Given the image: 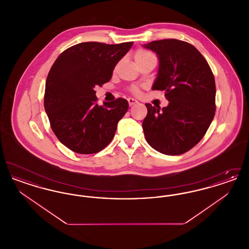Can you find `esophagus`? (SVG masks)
Returning a JSON list of instances; mask_svg holds the SVG:
<instances>
[{
	"mask_svg": "<svg viewBox=\"0 0 249 249\" xmlns=\"http://www.w3.org/2000/svg\"><path fill=\"white\" fill-rule=\"evenodd\" d=\"M128 103H129V106H130V107H132V106L138 104V101H136V100L133 99V98H129V99H128Z\"/></svg>",
	"mask_w": 249,
	"mask_h": 249,
	"instance_id": "obj_1",
	"label": "esophagus"
}]
</instances>
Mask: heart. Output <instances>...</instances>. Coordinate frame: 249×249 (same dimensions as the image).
<instances>
[{
    "label": "heart",
    "mask_w": 249,
    "mask_h": 249,
    "mask_svg": "<svg viewBox=\"0 0 249 249\" xmlns=\"http://www.w3.org/2000/svg\"><path fill=\"white\" fill-rule=\"evenodd\" d=\"M155 56L153 54H151L150 52L144 50V49H138L135 51L134 53V59L136 63L140 62V61H143L145 59H150V58H154ZM131 92L133 94H139L140 93V89L138 87H132L131 88Z\"/></svg>",
    "instance_id": "heart-1"
}]
</instances>
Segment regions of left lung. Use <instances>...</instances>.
Masks as SVG:
<instances>
[{
    "mask_svg": "<svg viewBox=\"0 0 249 249\" xmlns=\"http://www.w3.org/2000/svg\"><path fill=\"white\" fill-rule=\"evenodd\" d=\"M158 55L159 71L153 90H164L169 105L145 104L142 130L148 142L162 154L186 153L200 142L215 112L213 72L199 52L177 39L153 41L142 46Z\"/></svg>",
    "mask_w": 249,
    "mask_h": 249,
    "instance_id": "obj_1",
    "label": "left lung"
}]
</instances>
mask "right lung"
<instances>
[{
	"label": "right lung",
	"mask_w": 249,
	"mask_h": 249,
	"mask_svg": "<svg viewBox=\"0 0 249 249\" xmlns=\"http://www.w3.org/2000/svg\"><path fill=\"white\" fill-rule=\"evenodd\" d=\"M132 42H87L63 51L48 72L44 106L59 142L78 154L103 150L114 138L128 101L97 104L94 88L110 81L115 66Z\"/></svg>",
	"instance_id": "obj_1"
}]
</instances>
